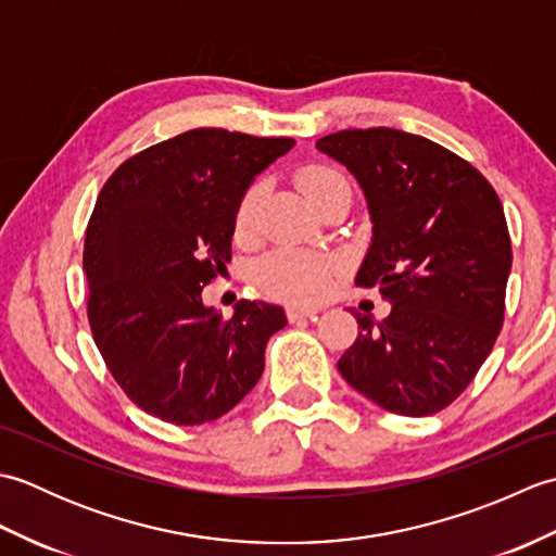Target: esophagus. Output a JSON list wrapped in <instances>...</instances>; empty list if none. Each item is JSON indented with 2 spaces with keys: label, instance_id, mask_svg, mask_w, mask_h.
I'll list each match as a JSON object with an SVG mask.
<instances>
[{
  "label": "esophagus",
  "instance_id": "34e87169",
  "mask_svg": "<svg viewBox=\"0 0 556 556\" xmlns=\"http://www.w3.org/2000/svg\"><path fill=\"white\" fill-rule=\"evenodd\" d=\"M317 313H320V308H313V305H291V308L287 311L291 323L303 320V317H315Z\"/></svg>",
  "mask_w": 556,
  "mask_h": 556
}]
</instances>
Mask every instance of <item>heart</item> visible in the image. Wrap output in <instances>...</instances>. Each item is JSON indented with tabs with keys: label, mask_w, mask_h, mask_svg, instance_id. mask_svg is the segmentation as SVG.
Listing matches in <instances>:
<instances>
[{
	"label": "heart",
	"mask_w": 556,
	"mask_h": 556,
	"mask_svg": "<svg viewBox=\"0 0 556 556\" xmlns=\"http://www.w3.org/2000/svg\"><path fill=\"white\" fill-rule=\"evenodd\" d=\"M296 186L305 200L317 207L337 188H344L349 184L337 169L313 164V167H303L296 174ZM260 207H263V184L257 181L245 188L239 205H236L233 231L239 239H248L255 231ZM329 277H332V263L327 257L301 251H277L265 257L257 267V281L263 289H267L271 296L293 303L320 299L329 287Z\"/></svg>",
	"instance_id": "heart-1"
}]
</instances>
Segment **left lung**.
<instances>
[{
    "label": "left lung",
    "mask_w": 556,
    "mask_h": 556,
    "mask_svg": "<svg viewBox=\"0 0 556 556\" xmlns=\"http://www.w3.org/2000/svg\"><path fill=\"white\" fill-rule=\"evenodd\" d=\"M317 150L356 176L372 243L356 285L392 303L353 313L341 377L399 416H432L473 382L504 325L511 239L490 181L452 150L396 128H349Z\"/></svg>",
    "instance_id": "left-lung-1"
}]
</instances>
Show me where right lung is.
<instances>
[{
  "label": "right lung",
  "instance_id": "right-lung-1",
  "mask_svg": "<svg viewBox=\"0 0 556 556\" xmlns=\"http://www.w3.org/2000/svg\"><path fill=\"white\" fill-rule=\"evenodd\" d=\"M291 148L293 138L193 128L128 157L102 186L83 248L88 323L116 384L150 416L217 420L263 375L285 311L239 301L224 317L200 293L227 271L245 188Z\"/></svg>",
  "mask_w": 556,
  "mask_h": 556
}]
</instances>
